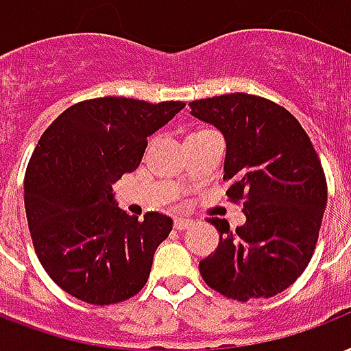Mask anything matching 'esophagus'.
<instances>
[{
	"label": "esophagus",
	"instance_id": "esophagus-1",
	"mask_svg": "<svg viewBox=\"0 0 351 351\" xmlns=\"http://www.w3.org/2000/svg\"><path fill=\"white\" fill-rule=\"evenodd\" d=\"M190 225H192V221L190 219H183V218H176L173 219V227L178 230H184V229H189Z\"/></svg>",
	"mask_w": 351,
	"mask_h": 351
}]
</instances>
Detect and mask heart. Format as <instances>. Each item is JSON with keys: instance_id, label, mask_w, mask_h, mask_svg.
<instances>
[{"instance_id": "b5f03b06", "label": "heart", "mask_w": 351, "mask_h": 351, "mask_svg": "<svg viewBox=\"0 0 351 351\" xmlns=\"http://www.w3.org/2000/svg\"><path fill=\"white\" fill-rule=\"evenodd\" d=\"M201 132H210V130H197V132H194V133H201ZM194 133H192V135H194Z\"/></svg>"}]
</instances>
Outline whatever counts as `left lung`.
<instances>
[{
    "label": "left lung",
    "mask_w": 351,
    "mask_h": 351,
    "mask_svg": "<svg viewBox=\"0 0 351 351\" xmlns=\"http://www.w3.org/2000/svg\"><path fill=\"white\" fill-rule=\"evenodd\" d=\"M190 113L223 133V179L230 201H243L245 223L219 232L199 262L206 286L247 302L291 286L313 256L328 186L320 159L300 122L282 106L247 93L190 102Z\"/></svg>",
    "instance_id": "obj_1"
}]
</instances>
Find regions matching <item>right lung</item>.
Masks as SVG:
<instances>
[{"label":"right lung","instance_id":"obj_1","mask_svg":"<svg viewBox=\"0 0 351 351\" xmlns=\"http://www.w3.org/2000/svg\"><path fill=\"white\" fill-rule=\"evenodd\" d=\"M183 108L179 100H84L38 141L23 183L29 230L43 269L78 300L108 306L145 287L172 218L128 216L113 184L138 167L148 137Z\"/></svg>","mask_w":351,"mask_h":351}]
</instances>
